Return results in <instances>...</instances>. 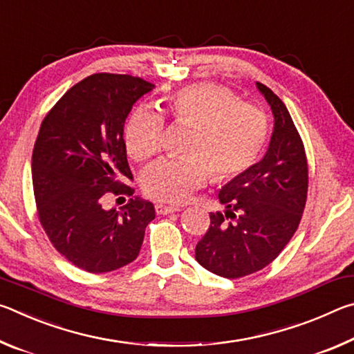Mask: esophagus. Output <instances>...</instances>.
Instances as JSON below:
<instances>
[{"mask_svg": "<svg viewBox=\"0 0 354 354\" xmlns=\"http://www.w3.org/2000/svg\"><path fill=\"white\" fill-rule=\"evenodd\" d=\"M179 207L178 206H167V205H156V212L159 215H167V214H173L178 212Z\"/></svg>", "mask_w": 354, "mask_h": 354, "instance_id": "34e87169", "label": "esophagus"}]
</instances>
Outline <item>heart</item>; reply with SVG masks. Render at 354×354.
<instances>
[{
    "instance_id": "1",
    "label": "heart",
    "mask_w": 354,
    "mask_h": 354,
    "mask_svg": "<svg viewBox=\"0 0 354 354\" xmlns=\"http://www.w3.org/2000/svg\"><path fill=\"white\" fill-rule=\"evenodd\" d=\"M162 111L175 127L190 128L183 159L159 160L143 171L140 185L148 198L178 205L211 176L214 184L242 176L259 159L268 137V120L259 107L239 101L218 84H192L164 98ZM164 117L139 106L124 124L131 158L143 162L162 148Z\"/></svg>"
}]
</instances>
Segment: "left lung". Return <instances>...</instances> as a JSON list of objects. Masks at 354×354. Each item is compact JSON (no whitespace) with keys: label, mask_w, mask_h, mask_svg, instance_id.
<instances>
[{"label":"left lung","mask_w":354,"mask_h":354,"mask_svg":"<svg viewBox=\"0 0 354 354\" xmlns=\"http://www.w3.org/2000/svg\"><path fill=\"white\" fill-rule=\"evenodd\" d=\"M270 104L274 128L262 160L221 187L225 214L211 212V225L196 243L195 259L227 279L256 273L279 256L295 234L308 198V159L286 104L257 82Z\"/></svg>","instance_id":"1"}]
</instances>
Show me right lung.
<instances>
[{
	"label": "right lung",
	"instance_id": "1",
	"mask_svg": "<svg viewBox=\"0 0 354 354\" xmlns=\"http://www.w3.org/2000/svg\"><path fill=\"white\" fill-rule=\"evenodd\" d=\"M142 77L95 73L75 84L40 124L32 151L37 217L53 247L88 273H104L133 262L153 203L140 198L104 209L109 195L133 196L123 140L133 104L153 91Z\"/></svg>",
	"mask_w": 354,
	"mask_h": 354
}]
</instances>
